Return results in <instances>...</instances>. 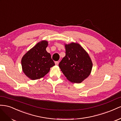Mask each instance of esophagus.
Returning <instances> with one entry per match:
<instances>
[{
	"label": "esophagus",
	"mask_w": 121,
	"mask_h": 121,
	"mask_svg": "<svg viewBox=\"0 0 121 121\" xmlns=\"http://www.w3.org/2000/svg\"><path fill=\"white\" fill-rule=\"evenodd\" d=\"M59 61H56V62H55V64H56V65H58L59 64Z\"/></svg>",
	"instance_id": "34e87169"
}]
</instances>
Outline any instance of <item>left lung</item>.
Masks as SVG:
<instances>
[{"instance_id":"left-lung-1","label":"left lung","mask_w":121,"mask_h":121,"mask_svg":"<svg viewBox=\"0 0 121 121\" xmlns=\"http://www.w3.org/2000/svg\"><path fill=\"white\" fill-rule=\"evenodd\" d=\"M65 56L59 64L63 73L69 81L80 83L91 73L92 62L88 54L80 44H65Z\"/></svg>"}]
</instances>
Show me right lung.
I'll use <instances>...</instances> for the list:
<instances>
[{"label":"right lung","mask_w":121,"mask_h":121,"mask_svg":"<svg viewBox=\"0 0 121 121\" xmlns=\"http://www.w3.org/2000/svg\"><path fill=\"white\" fill-rule=\"evenodd\" d=\"M48 45L46 40L37 43L22 59L24 73L32 80L43 77L49 72L50 68L55 65L51 54L46 51Z\"/></svg>","instance_id":"right-lung-1"}]
</instances>
